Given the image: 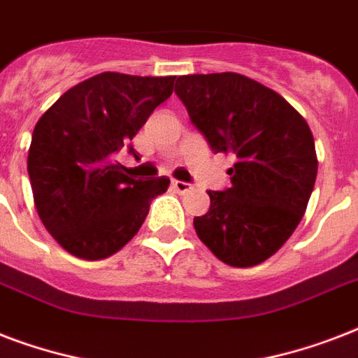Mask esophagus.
<instances>
[{
	"mask_svg": "<svg viewBox=\"0 0 358 358\" xmlns=\"http://www.w3.org/2000/svg\"><path fill=\"white\" fill-rule=\"evenodd\" d=\"M173 187L178 193H185V191L191 189V184H187V182H182V180H173Z\"/></svg>",
	"mask_w": 358,
	"mask_h": 358,
	"instance_id": "obj_1",
	"label": "esophagus"
}]
</instances>
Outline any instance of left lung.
<instances>
[{
    "mask_svg": "<svg viewBox=\"0 0 358 358\" xmlns=\"http://www.w3.org/2000/svg\"><path fill=\"white\" fill-rule=\"evenodd\" d=\"M174 92L212 150L232 156L229 189L208 191L193 219L202 243L232 267L258 266L294 234L316 184L306 120L278 92L236 72L176 78Z\"/></svg>",
    "mask_w": 358,
    "mask_h": 358,
    "instance_id": "8db88e82",
    "label": "left lung"
}]
</instances>
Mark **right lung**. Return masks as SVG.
Here are the masks:
<instances>
[{"label":"right lung","instance_id":"add662e5","mask_svg":"<svg viewBox=\"0 0 358 358\" xmlns=\"http://www.w3.org/2000/svg\"><path fill=\"white\" fill-rule=\"evenodd\" d=\"M176 76L102 72L69 89L42 115L27 154L38 217L66 252L115 255L139 232L154 196L171 180H134L115 152L173 94Z\"/></svg>","mask_w":358,"mask_h":358}]
</instances>
